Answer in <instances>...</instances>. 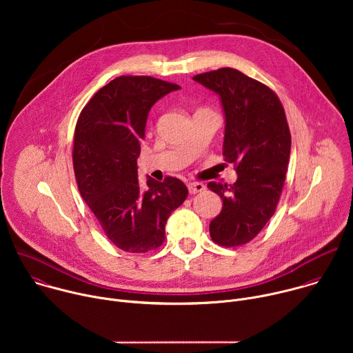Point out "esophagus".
<instances>
[{"instance_id": "34e87169", "label": "esophagus", "mask_w": 353, "mask_h": 353, "mask_svg": "<svg viewBox=\"0 0 353 353\" xmlns=\"http://www.w3.org/2000/svg\"><path fill=\"white\" fill-rule=\"evenodd\" d=\"M187 187H188L190 194H196V192H201L205 190V185L203 183H188Z\"/></svg>"}]
</instances>
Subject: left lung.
I'll return each mask as SVG.
<instances>
[{
	"instance_id": "8db88e82",
	"label": "left lung",
	"mask_w": 353,
	"mask_h": 353,
	"mask_svg": "<svg viewBox=\"0 0 353 353\" xmlns=\"http://www.w3.org/2000/svg\"><path fill=\"white\" fill-rule=\"evenodd\" d=\"M194 81L219 94L225 112V161L234 165L232 185L208 183L223 207L211 221V239L223 247L253 240L274 215L290 157V131L276 93L234 68L198 74Z\"/></svg>"
}]
</instances>
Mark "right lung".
<instances>
[{
	"label": "right lung",
	"instance_id": "right-lung-1",
	"mask_svg": "<svg viewBox=\"0 0 353 353\" xmlns=\"http://www.w3.org/2000/svg\"><path fill=\"white\" fill-rule=\"evenodd\" d=\"M177 89L152 77L123 75L99 89L77 121L72 163L79 192L108 239L127 253L161 247L168 218L188 195L170 176L162 183L149 177L142 190L137 170L149 110Z\"/></svg>",
	"mask_w": 353,
	"mask_h": 353
}]
</instances>
